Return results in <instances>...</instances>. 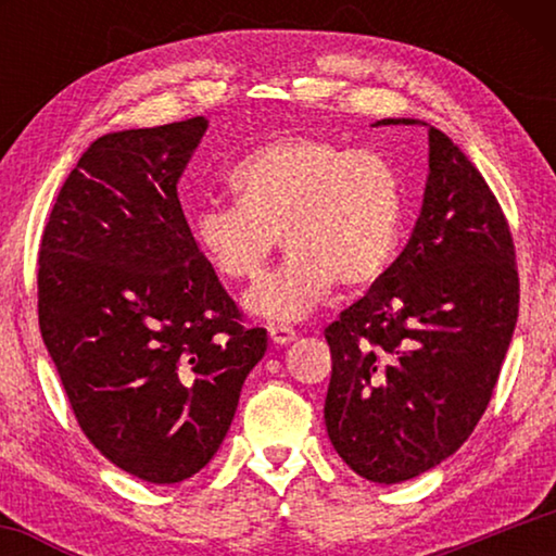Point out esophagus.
Here are the masks:
<instances>
[{
	"label": "esophagus",
	"mask_w": 556,
	"mask_h": 556,
	"mask_svg": "<svg viewBox=\"0 0 556 556\" xmlns=\"http://www.w3.org/2000/svg\"><path fill=\"white\" fill-rule=\"evenodd\" d=\"M269 338H271V343H277V345H289V343L296 341V331H294V328H289V326L271 324L269 326Z\"/></svg>",
	"instance_id": "esophagus-1"
}]
</instances>
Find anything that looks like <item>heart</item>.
Segmentation results:
<instances>
[{
    "instance_id": "b5f03b06",
    "label": "heart",
    "mask_w": 556,
    "mask_h": 556,
    "mask_svg": "<svg viewBox=\"0 0 556 556\" xmlns=\"http://www.w3.org/2000/svg\"><path fill=\"white\" fill-rule=\"evenodd\" d=\"M235 203L211 201L191 218L193 242L225 281L262 275L279 232L285 265L242 306L267 321H296L338 279L365 287L384 275L402 232V184L388 159L326 137L291 135L250 149L228 174Z\"/></svg>"
}]
</instances>
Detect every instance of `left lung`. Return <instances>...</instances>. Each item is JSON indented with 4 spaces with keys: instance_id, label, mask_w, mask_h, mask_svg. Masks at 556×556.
<instances>
[{
    "instance_id": "left-lung-1",
    "label": "left lung",
    "mask_w": 556,
    "mask_h": 556,
    "mask_svg": "<svg viewBox=\"0 0 556 556\" xmlns=\"http://www.w3.org/2000/svg\"><path fill=\"white\" fill-rule=\"evenodd\" d=\"M429 135L425 201L409 244L368 296L326 328L324 404L333 448L357 476L402 483L454 456L491 402L520 304L507 220L481 172Z\"/></svg>"
}]
</instances>
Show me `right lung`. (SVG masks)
<instances>
[{
  "instance_id": "1",
  "label": "right lung",
  "mask_w": 556,
  "mask_h": 556,
  "mask_svg": "<svg viewBox=\"0 0 556 556\" xmlns=\"http://www.w3.org/2000/svg\"><path fill=\"white\" fill-rule=\"evenodd\" d=\"M193 117L96 139L65 178L39 250V326L80 429L147 483H181L220 448L267 351L201 257L178 176Z\"/></svg>"
}]
</instances>
